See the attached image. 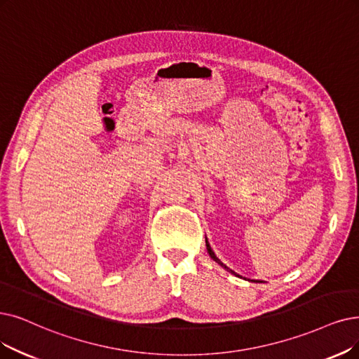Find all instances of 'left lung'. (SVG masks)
<instances>
[{"instance_id": "8db88e82", "label": "left lung", "mask_w": 359, "mask_h": 359, "mask_svg": "<svg viewBox=\"0 0 359 359\" xmlns=\"http://www.w3.org/2000/svg\"><path fill=\"white\" fill-rule=\"evenodd\" d=\"M206 249H208V253H209V256H210V257H212V259H213V261H215V262H217V264H218V265H221V266H222V268H225V269H226V271H228V272H231V274H234V276H236V277H240V276H238V274H236V272H234V271H233V269H229V268H228V266H226V265H224V264H222V262H221V261H219V259H218V257H217V255H215V252H213V250H212V248H210V245H209V241H208V238H206ZM240 278H241V277H240ZM249 281H259V280H249Z\"/></svg>"}]
</instances>
